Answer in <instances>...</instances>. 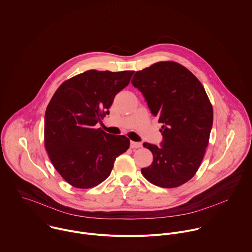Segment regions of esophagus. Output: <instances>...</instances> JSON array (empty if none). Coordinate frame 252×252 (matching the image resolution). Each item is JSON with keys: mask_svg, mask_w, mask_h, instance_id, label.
<instances>
[{"mask_svg": "<svg viewBox=\"0 0 252 252\" xmlns=\"http://www.w3.org/2000/svg\"><path fill=\"white\" fill-rule=\"evenodd\" d=\"M130 147H131V149H138V148H141V147H142V144L139 143V142L131 141V142H130Z\"/></svg>", "mask_w": 252, "mask_h": 252, "instance_id": "34e87169", "label": "esophagus"}]
</instances>
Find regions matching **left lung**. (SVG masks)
I'll use <instances>...</instances> for the list:
<instances>
[{"label":"left lung","mask_w":252,"mask_h":252,"mask_svg":"<svg viewBox=\"0 0 252 252\" xmlns=\"http://www.w3.org/2000/svg\"><path fill=\"white\" fill-rule=\"evenodd\" d=\"M132 85L161 123V147L144 143L153 162L142 168L151 183L178 187L197 172L209 144L213 107L200 81L184 66L161 61L136 72Z\"/></svg>","instance_id":"left-lung-1"}]
</instances>
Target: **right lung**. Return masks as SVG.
<instances>
[{
  "label": "right lung",
  "mask_w": 252,
  "mask_h": 252,
  "mask_svg": "<svg viewBox=\"0 0 252 252\" xmlns=\"http://www.w3.org/2000/svg\"><path fill=\"white\" fill-rule=\"evenodd\" d=\"M133 74L90 70L65 81L53 94L45 112L44 144L53 166L70 185H98L129 149L126 136L110 135L95 125L109 114L115 95Z\"/></svg>",
  "instance_id": "1"
}]
</instances>
